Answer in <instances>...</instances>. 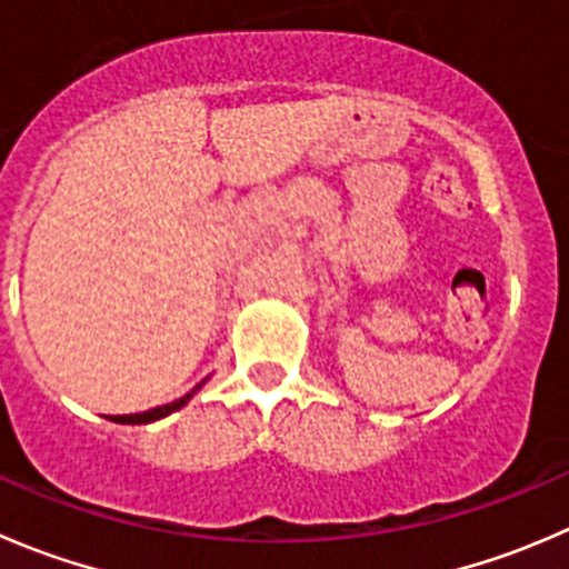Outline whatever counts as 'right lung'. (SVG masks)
Here are the masks:
<instances>
[{"label": "right lung", "mask_w": 569, "mask_h": 569, "mask_svg": "<svg viewBox=\"0 0 569 569\" xmlns=\"http://www.w3.org/2000/svg\"><path fill=\"white\" fill-rule=\"evenodd\" d=\"M200 386H194V389H191L189 395H183V397H180V400L169 402V406H158V408H150V411H144V413H124V417H110V419H113V422H121V425L156 422V419H163V417H169V413H172V411H178V408H183L186 402H189L191 397H194V391L200 389Z\"/></svg>", "instance_id": "add662e5"}]
</instances>
